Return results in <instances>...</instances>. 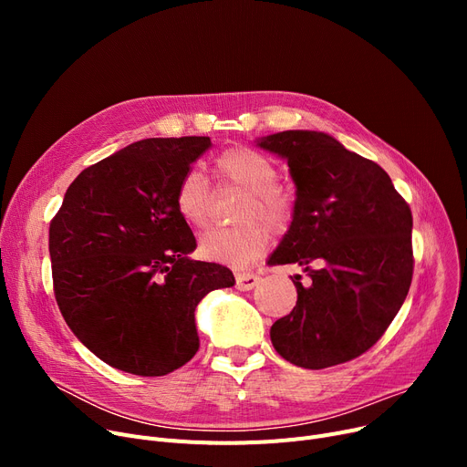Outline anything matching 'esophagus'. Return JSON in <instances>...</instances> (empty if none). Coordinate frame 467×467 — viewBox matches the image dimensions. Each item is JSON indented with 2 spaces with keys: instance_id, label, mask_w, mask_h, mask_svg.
<instances>
[{
  "instance_id": "esophagus-1",
  "label": "esophagus",
  "mask_w": 467,
  "mask_h": 467,
  "mask_svg": "<svg viewBox=\"0 0 467 467\" xmlns=\"http://www.w3.org/2000/svg\"><path fill=\"white\" fill-rule=\"evenodd\" d=\"M259 282H261V278L257 275H254V273H236V287L240 291L254 289Z\"/></svg>"
}]
</instances>
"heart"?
Instances as JSON below:
<instances>
[{
	"label": "heart",
	"mask_w": 467,
	"mask_h": 467,
	"mask_svg": "<svg viewBox=\"0 0 467 467\" xmlns=\"http://www.w3.org/2000/svg\"><path fill=\"white\" fill-rule=\"evenodd\" d=\"M219 178L233 182L248 191V199L242 202L240 219L244 223L234 227H219L202 234L199 252L204 259L223 265L242 266L254 261L266 248L268 225L276 231L287 227L291 219L293 201L287 189L275 183L278 176L276 164L252 147H231L219 153L213 161ZM212 192L208 180L199 168H189L182 176L174 204L182 219L194 229H202L210 221Z\"/></svg>",
	"instance_id": "heart-1"
}]
</instances>
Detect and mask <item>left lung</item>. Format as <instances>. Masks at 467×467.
I'll use <instances>...</instances> for the list:
<instances>
[{"label":"left lung","instance_id":"8db88e82","mask_svg":"<svg viewBox=\"0 0 467 467\" xmlns=\"http://www.w3.org/2000/svg\"><path fill=\"white\" fill-rule=\"evenodd\" d=\"M255 143L287 161L296 183L291 225L268 265L296 263L312 278L305 287L296 275L297 305L273 324V347L305 369L350 361L384 335L409 293L410 208L377 162L326 132Z\"/></svg>","mask_w":467,"mask_h":467}]
</instances>
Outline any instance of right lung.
<instances>
[{"label":"right lung","instance_id":"right-lung-1","mask_svg":"<svg viewBox=\"0 0 467 467\" xmlns=\"http://www.w3.org/2000/svg\"><path fill=\"white\" fill-rule=\"evenodd\" d=\"M208 136L150 138L85 168L48 229L55 297L83 345L119 371L162 377L199 350L194 308L234 285L227 266L189 257L176 210L182 176Z\"/></svg>","mask_w":467,"mask_h":467}]
</instances>
